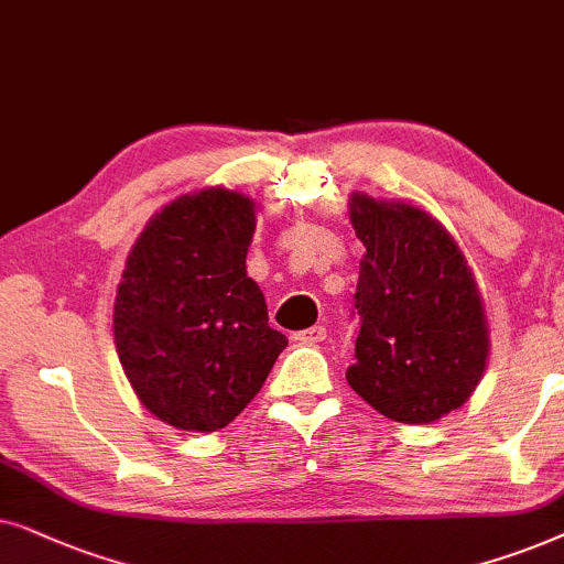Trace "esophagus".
I'll list each match as a JSON object with an SVG mask.
<instances>
[{
  "instance_id": "1",
  "label": "esophagus",
  "mask_w": 564,
  "mask_h": 564,
  "mask_svg": "<svg viewBox=\"0 0 564 564\" xmlns=\"http://www.w3.org/2000/svg\"><path fill=\"white\" fill-rule=\"evenodd\" d=\"M325 337H327V329L322 325H314L310 329H302V333H296L294 340L302 343V345H317V343L325 340Z\"/></svg>"
}]
</instances>
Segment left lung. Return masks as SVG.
Returning a JSON list of instances; mask_svg holds the SVG:
<instances>
[{"label": "left lung", "mask_w": 564, "mask_h": 564, "mask_svg": "<svg viewBox=\"0 0 564 564\" xmlns=\"http://www.w3.org/2000/svg\"><path fill=\"white\" fill-rule=\"evenodd\" d=\"M364 242L352 392L397 423H435L475 392L490 358L482 294L462 247L423 208L350 193Z\"/></svg>", "instance_id": "obj_1"}]
</instances>
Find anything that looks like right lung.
<instances>
[{
  "mask_svg": "<svg viewBox=\"0 0 564 564\" xmlns=\"http://www.w3.org/2000/svg\"><path fill=\"white\" fill-rule=\"evenodd\" d=\"M258 206L229 187L170 200L126 258L112 335L126 379L162 423L227 427L265 384L286 335L247 275Z\"/></svg>",
  "mask_w": 564,
  "mask_h": 564,
  "instance_id": "1",
  "label": "right lung"
}]
</instances>
